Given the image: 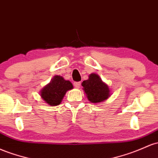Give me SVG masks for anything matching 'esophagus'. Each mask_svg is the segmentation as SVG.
Wrapping results in <instances>:
<instances>
[{
	"label": "esophagus",
	"instance_id": "1",
	"mask_svg": "<svg viewBox=\"0 0 158 158\" xmlns=\"http://www.w3.org/2000/svg\"><path fill=\"white\" fill-rule=\"evenodd\" d=\"M73 85H74V87L76 88H79L81 86V82H75L73 83Z\"/></svg>",
	"mask_w": 158,
	"mask_h": 158
}]
</instances>
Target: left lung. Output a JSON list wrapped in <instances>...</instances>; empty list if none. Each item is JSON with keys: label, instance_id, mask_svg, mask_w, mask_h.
<instances>
[{"label": "left lung", "instance_id": "left-lung-1", "mask_svg": "<svg viewBox=\"0 0 158 158\" xmlns=\"http://www.w3.org/2000/svg\"><path fill=\"white\" fill-rule=\"evenodd\" d=\"M82 85L88 100L91 103H100L110 97L108 85L102 82L100 76L97 74L89 75L88 80L83 81Z\"/></svg>", "mask_w": 158, "mask_h": 158}]
</instances>
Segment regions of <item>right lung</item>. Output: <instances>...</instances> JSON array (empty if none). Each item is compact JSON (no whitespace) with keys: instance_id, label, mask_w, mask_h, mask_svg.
<instances>
[{"instance_id":"right-lung-1","label":"right lung","mask_w":158,"mask_h":158,"mask_svg":"<svg viewBox=\"0 0 158 158\" xmlns=\"http://www.w3.org/2000/svg\"><path fill=\"white\" fill-rule=\"evenodd\" d=\"M73 88L70 81L60 76H54L53 79L41 91V97L50 106L59 105L68 90Z\"/></svg>"}]
</instances>
